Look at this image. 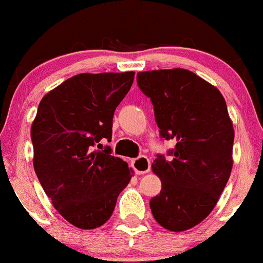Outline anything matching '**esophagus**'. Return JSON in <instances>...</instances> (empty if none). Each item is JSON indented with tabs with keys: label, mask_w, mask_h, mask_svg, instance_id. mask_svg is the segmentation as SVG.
<instances>
[{
	"label": "esophagus",
	"mask_w": 263,
	"mask_h": 263,
	"mask_svg": "<svg viewBox=\"0 0 263 263\" xmlns=\"http://www.w3.org/2000/svg\"><path fill=\"white\" fill-rule=\"evenodd\" d=\"M132 163H133V168H134V171L138 174V175H142V174L148 173L151 168V162L149 160H148L147 156H139V157L134 158Z\"/></svg>",
	"instance_id": "34e87169"
}]
</instances>
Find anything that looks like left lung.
I'll return each mask as SVG.
<instances>
[{"label":"left lung","mask_w":263,"mask_h":263,"mask_svg":"<svg viewBox=\"0 0 263 263\" xmlns=\"http://www.w3.org/2000/svg\"><path fill=\"white\" fill-rule=\"evenodd\" d=\"M137 83L151 98L161 138L176 142L171 158L158 155L152 163L162 188L151 211L162 228L188 230L211 214L230 178L234 129L226 102L185 69L140 71Z\"/></svg>","instance_id":"8db88e82"}]
</instances>
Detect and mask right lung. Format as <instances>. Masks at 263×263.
Returning <instances> with one entry per match:
<instances>
[{
	"mask_svg": "<svg viewBox=\"0 0 263 263\" xmlns=\"http://www.w3.org/2000/svg\"><path fill=\"white\" fill-rule=\"evenodd\" d=\"M133 80L134 71L78 74L38 106L30 129L35 174L54 209L79 229L110 219L133 176L128 163L102 145L111 142L114 112Z\"/></svg>",
	"mask_w": 263,
	"mask_h": 263,
	"instance_id": "1",
	"label": "right lung"
}]
</instances>
